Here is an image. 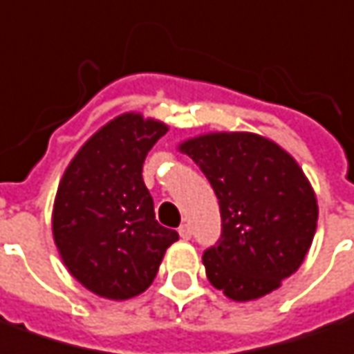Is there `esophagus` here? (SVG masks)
I'll return each mask as SVG.
<instances>
[{
    "instance_id": "esophagus-1",
    "label": "esophagus",
    "mask_w": 354,
    "mask_h": 354,
    "mask_svg": "<svg viewBox=\"0 0 354 354\" xmlns=\"http://www.w3.org/2000/svg\"><path fill=\"white\" fill-rule=\"evenodd\" d=\"M179 236H181L183 240H190V236H192V229H190L189 225H181V227H179Z\"/></svg>"
}]
</instances>
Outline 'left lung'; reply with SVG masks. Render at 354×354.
Returning a JSON list of instances; mask_svg holds the SVG:
<instances>
[{"label": "left lung", "mask_w": 354, "mask_h": 354, "mask_svg": "<svg viewBox=\"0 0 354 354\" xmlns=\"http://www.w3.org/2000/svg\"><path fill=\"white\" fill-rule=\"evenodd\" d=\"M219 200L221 238L205 250V274L229 299L267 295L301 267L317 230L309 179L282 147L261 135L221 131L179 145Z\"/></svg>", "instance_id": "8db88e82"}]
</instances>
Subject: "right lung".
I'll return each mask as SVG.
<instances>
[{
    "label": "right lung",
    "mask_w": 354,
    "mask_h": 354,
    "mask_svg": "<svg viewBox=\"0 0 354 354\" xmlns=\"http://www.w3.org/2000/svg\"><path fill=\"white\" fill-rule=\"evenodd\" d=\"M167 125L137 112L110 120L66 167L53 205V238L80 284L106 299H129L156 278L179 234L156 221L142 181L149 150Z\"/></svg>",
    "instance_id": "obj_1"
}]
</instances>
